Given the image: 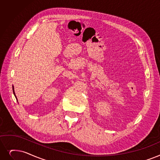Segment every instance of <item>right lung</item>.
<instances>
[{"instance_id":"add662e5","label":"right lung","mask_w":160,"mask_h":160,"mask_svg":"<svg viewBox=\"0 0 160 160\" xmlns=\"http://www.w3.org/2000/svg\"><path fill=\"white\" fill-rule=\"evenodd\" d=\"M13 94H14L15 97H16V95H15V92H14V90H13ZM16 100H17V98H16Z\"/></svg>"}]
</instances>
